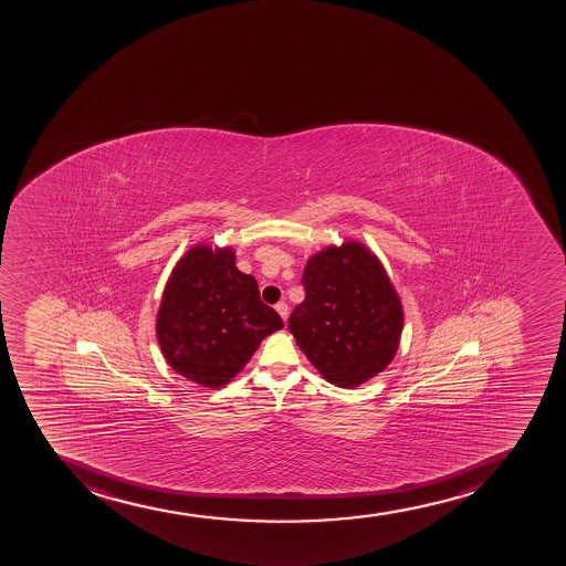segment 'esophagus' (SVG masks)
Listing matches in <instances>:
<instances>
[{
  "instance_id": "esophagus-1",
  "label": "esophagus",
  "mask_w": 566,
  "mask_h": 566,
  "mask_svg": "<svg viewBox=\"0 0 566 566\" xmlns=\"http://www.w3.org/2000/svg\"><path fill=\"white\" fill-rule=\"evenodd\" d=\"M275 311H277L281 318L286 322V318H289V305H286L285 302H280V304H275Z\"/></svg>"
}]
</instances>
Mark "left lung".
<instances>
[{"label": "left lung", "mask_w": 566, "mask_h": 566, "mask_svg": "<svg viewBox=\"0 0 566 566\" xmlns=\"http://www.w3.org/2000/svg\"><path fill=\"white\" fill-rule=\"evenodd\" d=\"M302 285L289 329L327 381L361 386L391 364L405 313L373 251L354 240L327 245L305 264Z\"/></svg>", "instance_id": "left-lung-1"}]
</instances>
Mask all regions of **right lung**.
Wrapping results in <instances>:
<instances>
[{"label": "right lung", "instance_id": "1", "mask_svg": "<svg viewBox=\"0 0 566 566\" xmlns=\"http://www.w3.org/2000/svg\"><path fill=\"white\" fill-rule=\"evenodd\" d=\"M232 248L197 244L167 280L156 337L167 364L202 387L226 386L264 337L283 327L262 304L253 275L237 269Z\"/></svg>", "mask_w": 566, "mask_h": 566}]
</instances>
